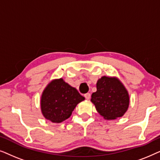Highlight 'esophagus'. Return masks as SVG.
<instances>
[{"mask_svg": "<svg viewBox=\"0 0 160 160\" xmlns=\"http://www.w3.org/2000/svg\"><path fill=\"white\" fill-rule=\"evenodd\" d=\"M84 97L87 100H89V98H90V97H91V95L89 93H87L84 95Z\"/></svg>", "mask_w": 160, "mask_h": 160, "instance_id": "obj_1", "label": "esophagus"}]
</instances>
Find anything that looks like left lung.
Here are the masks:
<instances>
[{
	"label": "left lung",
	"instance_id": "obj_1",
	"mask_svg": "<svg viewBox=\"0 0 160 160\" xmlns=\"http://www.w3.org/2000/svg\"><path fill=\"white\" fill-rule=\"evenodd\" d=\"M97 91L92 94L91 102L105 119L123 117L130 105L128 91L117 77L102 76L98 80Z\"/></svg>",
	"mask_w": 160,
	"mask_h": 160
}]
</instances>
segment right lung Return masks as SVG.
I'll return each mask as SVG.
<instances>
[{
  "instance_id": "obj_1",
  "label": "right lung",
  "mask_w": 160,
  "mask_h": 160,
  "mask_svg": "<svg viewBox=\"0 0 160 160\" xmlns=\"http://www.w3.org/2000/svg\"><path fill=\"white\" fill-rule=\"evenodd\" d=\"M84 99L77 89L62 78L53 79L41 95V113L46 119L53 123H60L68 119L76 106Z\"/></svg>"
}]
</instances>
